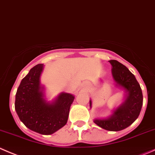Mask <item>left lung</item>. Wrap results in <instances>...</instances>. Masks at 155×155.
<instances>
[{
    "label": "left lung",
    "mask_w": 155,
    "mask_h": 155,
    "mask_svg": "<svg viewBox=\"0 0 155 155\" xmlns=\"http://www.w3.org/2000/svg\"><path fill=\"white\" fill-rule=\"evenodd\" d=\"M112 75L117 84L128 91L124 103L119 107L110 118L96 119L94 123L109 131H119L131 125L136 120L142 109L143 96L140 85L127 68L117 60H110ZM91 106V101H90Z\"/></svg>",
    "instance_id": "8db88e82"
}]
</instances>
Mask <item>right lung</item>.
Segmentation results:
<instances>
[{
    "label": "right lung",
    "mask_w": 155,
    "mask_h": 155,
    "mask_svg": "<svg viewBox=\"0 0 155 155\" xmlns=\"http://www.w3.org/2000/svg\"><path fill=\"white\" fill-rule=\"evenodd\" d=\"M42 64L34 66L21 81L16 94L15 109L21 121L28 129L50 135L65 126L74 97L62 93L53 103L44 99L40 86Z\"/></svg>",
    "instance_id": "1"
}]
</instances>
